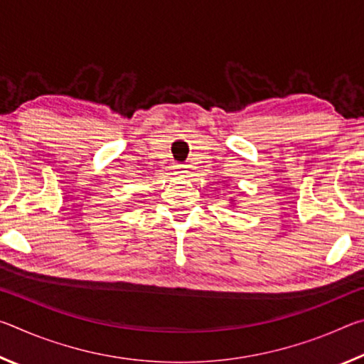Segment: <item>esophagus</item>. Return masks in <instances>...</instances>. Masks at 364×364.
<instances>
[{
  "label": "esophagus",
  "instance_id": "esophagus-1",
  "mask_svg": "<svg viewBox=\"0 0 364 364\" xmlns=\"http://www.w3.org/2000/svg\"><path fill=\"white\" fill-rule=\"evenodd\" d=\"M175 175H178V176H184V175H188V165H176V168H175Z\"/></svg>",
  "mask_w": 364,
  "mask_h": 364
}]
</instances>
